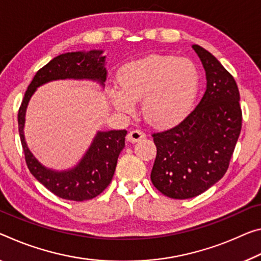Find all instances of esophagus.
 Here are the masks:
<instances>
[{
    "label": "esophagus",
    "instance_id": "obj_1",
    "mask_svg": "<svg viewBox=\"0 0 261 261\" xmlns=\"http://www.w3.org/2000/svg\"><path fill=\"white\" fill-rule=\"evenodd\" d=\"M143 138H145V134L138 129L130 131L126 136V139L129 140L130 143H137V142H139V140H142Z\"/></svg>",
    "mask_w": 261,
    "mask_h": 261
}]
</instances>
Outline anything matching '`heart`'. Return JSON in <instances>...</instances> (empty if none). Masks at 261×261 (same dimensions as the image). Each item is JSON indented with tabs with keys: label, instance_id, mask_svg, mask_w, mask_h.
Returning a JSON list of instances; mask_svg holds the SVG:
<instances>
[{
	"label": "heart",
	"instance_id": "heart-1",
	"mask_svg": "<svg viewBox=\"0 0 261 261\" xmlns=\"http://www.w3.org/2000/svg\"><path fill=\"white\" fill-rule=\"evenodd\" d=\"M119 87L111 89L114 107L130 114L135 101H143L145 117L166 125L182 118L197 95L200 75L188 59L150 56L126 64L119 72Z\"/></svg>",
	"mask_w": 261,
	"mask_h": 261
}]
</instances>
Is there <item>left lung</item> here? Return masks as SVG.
<instances>
[{
  "mask_svg": "<svg viewBox=\"0 0 261 261\" xmlns=\"http://www.w3.org/2000/svg\"><path fill=\"white\" fill-rule=\"evenodd\" d=\"M192 47L205 71L203 96L182 122L152 135L156 156L151 181L161 194L176 200L200 195L222 179L242 129L233 76L206 49Z\"/></svg>",
  "mask_w": 261,
  "mask_h": 261,
  "instance_id": "1",
  "label": "left lung"
}]
</instances>
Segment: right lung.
I'll use <instances>...</instances> for the list:
<instances>
[{"instance_id":"1","label":"right lung","mask_w":261,"mask_h":261,"mask_svg":"<svg viewBox=\"0 0 261 261\" xmlns=\"http://www.w3.org/2000/svg\"><path fill=\"white\" fill-rule=\"evenodd\" d=\"M68 79L95 81L105 87L107 69L102 49L64 53L40 68L29 85L18 110V131L31 174L58 197L86 201L100 195L113 180L118 155L125 146L127 131H97L81 160L74 167L64 171L44 166L29 150L24 137L27 108L37 88L47 82Z\"/></svg>"}]
</instances>
